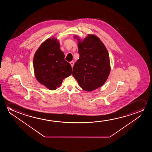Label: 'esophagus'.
Returning <instances> with one entry per match:
<instances>
[{"label": "esophagus", "instance_id": "1", "mask_svg": "<svg viewBox=\"0 0 152 152\" xmlns=\"http://www.w3.org/2000/svg\"><path fill=\"white\" fill-rule=\"evenodd\" d=\"M70 64H71L72 67H73V66H74V61H71V62H70Z\"/></svg>", "mask_w": 152, "mask_h": 152}]
</instances>
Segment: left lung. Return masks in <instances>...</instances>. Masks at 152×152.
<instances>
[{
	"label": "left lung",
	"instance_id": "obj_1",
	"mask_svg": "<svg viewBox=\"0 0 152 152\" xmlns=\"http://www.w3.org/2000/svg\"><path fill=\"white\" fill-rule=\"evenodd\" d=\"M77 39V37H76ZM79 58L73 67V75L83 89L91 91L101 87L110 73L108 51L96 36L78 40Z\"/></svg>",
	"mask_w": 152,
	"mask_h": 152
}]
</instances>
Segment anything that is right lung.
<instances>
[{"label":"right lung","instance_id":"add662e5","mask_svg":"<svg viewBox=\"0 0 152 152\" xmlns=\"http://www.w3.org/2000/svg\"><path fill=\"white\" fill-rule=\"evenodd\" d=\"M56 39H48L38 49L34 55L33 65L36 78L49 89H56L65 78L71 75V64L64 60Z\"/></svg>","mask_w":152,"mask_h":152}]
</instances>
